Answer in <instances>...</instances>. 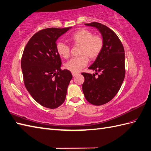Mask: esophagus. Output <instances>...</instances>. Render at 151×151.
I'll return each instance as SVG.
<instances>
[{"instance_id":"esophagus-1","label":"esophagus","mask_w":151,"mask_h":151,"mask_svg":"<svg viewBox=\"0 0 151 151\" xmlns=\"http://www.w3.org/2000/svg\"><path fill=\"white\" fill-rule=\"evenodd\" d=\"M78 73H72V76L73 77H76V76H78Z\"/></svg>"}]
</instances>
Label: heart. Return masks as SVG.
<instances>
[{"label": "heart", "mask_w": 151, "mask_h": 151, "mask_svg": "<svg viewBox=\"0 0 151 151\" xmlns=\"http://www.w3.org/2000/svg\"><path fill=\"white\" fill-rule=\"evenodd\" d=\"M69 41L72 44L80 46L79 58H73L67 62L65 67L72 73H78L87 65L88 59L93 61L101 53L104 41L100 35H93L90 30L80 29L70 37ZM56 52L63 58L67 59L70 56V47L62 42H57Z\"/></svg>", "instance_id": "obj_1"}]
</instances>
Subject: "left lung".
Masks as SVG:
<instances>
[{
	"label": "left lung",
	"mask_w": 151,
	"mask_h": 151,
	"mask_svg": "<svg viewBox=\"0 0 151 151\" xmlns=\"http://www.w3.org/2000/svg\"><path fill=\"white\" fill-rule=\"evenodd\" d=\"M85 24L99 30L104 45L100 55L88 68L99 75L82 73L85 78L82 89L90 103L102 105L114 98L121 88L125 76V51L118 37L106 26L95 22Z\"/></svg>",
	"instance_id": "left-lung-1"
}]
</instances>
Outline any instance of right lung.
<instances>
[{
  "label": "right lung",
  "mask_w": 151,
  "mask_h": 151,
  "mask_svg": "<svg viewBox=\"0 0 151 151\" xmlns=\"http://www.w3.org/2000/svg\"><path fill=\"white\" fill-rule=\"evenodd\" d=\"M71 28H50L33 35L26 45L21 59L25 87L40 105L56 109L64 103L72 75L61 70L56 41Z\"/></svg>",
  "instance_id": "right-lung-1"
}]
</instances>
